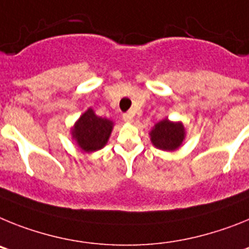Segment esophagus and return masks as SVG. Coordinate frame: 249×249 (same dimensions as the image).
Instances as JSON below:
<instances>
[{
    "label": "esophagus",
    "instance_id": "obj_1",
    "mask_svg": "<svg viewBox=\"0 0 249 249\" xmlns=\"http://www.w3.org/2000/svg\"><path fill=\"white\" fill-rule=\"evenodd\" d=\"M123 120H124L125 123H133V116H131L130 114H124V115H123Z\"/></svg>",
    "mask_w": 249,
    "mask_h": 249
}]
</instances>
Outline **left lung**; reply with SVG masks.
Wrapping results in <instances>:
<instances>
[{"label": "left lung", "mask_w": 249, "mask_h": 249, "mask_svg": "<svg viewBox=\"0 0 249 249\" xmlns=\"http://www.w3.org/2000/svg\"><path fill=\"white\" fill-rule=\"evenodd\" d=\"M151 144L164 151H174L183 145L185 127L181 122H170L165 118L153 126L149 133Z\"/></svg>", "instance_id": "8db88e82"}]
</instances>
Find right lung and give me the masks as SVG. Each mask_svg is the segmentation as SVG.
<instances>
[{"mask_svg":"<svg viewBox=\"0 0 249 249\" xmlns=\"http://www.w3.org/2000/svg\"><path fill=\"white\" fill-rule=\"evenodd\" d=\"M112 127L110 119L98 116L89 107L71 127V139L84 153H94L107 145Z\"/></svg>","mask_w":249,"mask_h":249,"instance_id":"right-lung-1","label":"right lung"}]
</instances>
